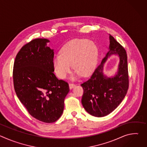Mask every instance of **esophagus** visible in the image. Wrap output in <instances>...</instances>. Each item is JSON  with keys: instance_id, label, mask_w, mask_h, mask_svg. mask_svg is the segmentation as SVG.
<instances>
[{"instance_id": "obj_1", "label": "esophagus", "mask_w": 147, "mask_h": 147, "mask_svg": "<svg viewBox=\"0 0 147 147\" xmlns=\"http://www.w3.org/2000/svg\"><path fill=\"white\" fill-rule=\"evenodd\" d=\"M76 86V85L74 84V83H72V82H70V84H69V87H70V89H71V88H73L74 87H75Z\"/></svg>"}]
</instances>
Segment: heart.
Wrapping results in <instances>:
<instances>
[{"instance_id":"1","label":"heart","mask_w":147,"mask_h":147,"mask_svg":"<svg viewBox=\"0 0 147 147\" xmlns=\"http://www.w3.org/2000/svg\"><path fill=\"white\" fill-rule=\"evenodd\" d=\"M98 48L94 42L87 39H74L62 48L60 55L55 56L52 63L56 76L65 79L76 70V76H88L96 64Z\"/></svg>"}]
</instances>
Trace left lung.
<instances>
[{
	"label": "left lung",
	"mask_w": 147,
	"mask_h": 147,
	"mask_svg": "<svg viewBox=\"0 0 147 147\" xmlns=\"http://www.w3.org/2000/svg\"><path fill=\"white\" fill-rule=\"evenodd\" d=\"M109 50L91 77L81 86L84 93L82 105L86 111L95 117L105 116L113 112L126 95L129 86L127 56L125 49L109 35ZM112 54H119L120 62L118 73L109 78L102 73L104 63Z\"/></svg>",
	"instance_id": "1"
}]
</instances>
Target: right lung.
I'll return each mask as SVG.
<instances>
[{
  "instance_id": "add662e5",
  "label": "right lung",
  "mask_w": 147,
  "mask_h": 147,
  "mask_svg": "<svg viewBox=\"0 0 147 147\" xmlns=\"http://www.w3.org/2000/svg\"><path fill=\"white\" fill-rule=\"evenodd\" d=\"M49 40L36 38L24 45L16 55L13 71L14 88L28 113L44 123H53L61 116L69 84L54 74L53 49Z\"/></svg>"
}]
</instances>
